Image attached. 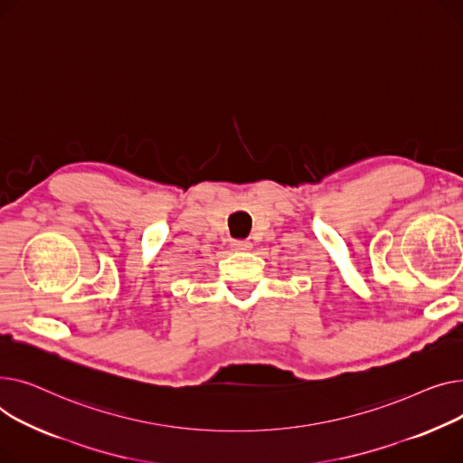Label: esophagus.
I'll return each mask as SVG.
<instances>
[{
  "mask_svg": "<svg viewBox=\"0 0 463 463\" xmlns=\"http://www.w3.org/2000/svg\"><path fill=\"white\" fill-rule=\"evenodd\" d=\"M232 249H233L235 252H247V250L252 249V242H250V241H233Z\"/></svg>",
  "mask_w": 463,
  "mask_h": 463,
  "instance_id": "esophagus-1",
  "label": "esophagus"
}]
</instances>
